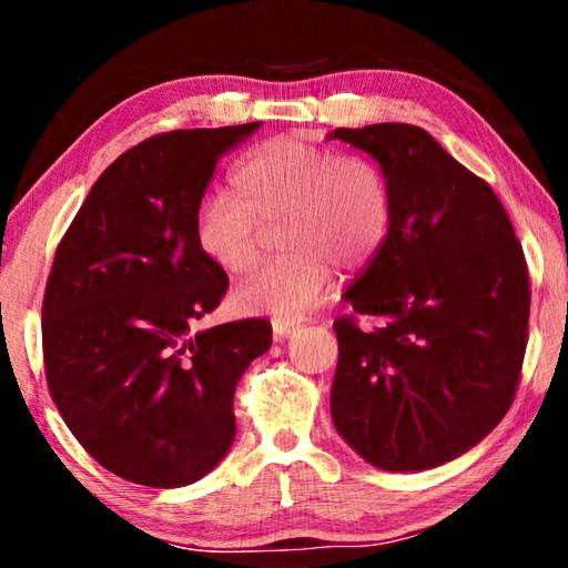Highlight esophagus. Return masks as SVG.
Instances as JSON below:
<instances>
[{"instance_id":"34e87169","label":"esophagus","mask_w":568,"mask_h":568,"mask_svg":"<svg viewBox=\"0 0 568 568\" xmlns=\"http://www.w3.org/2000/svg\"><path fill=\"white\" fill-rule=\"evenodd\" d=\"M297 325H301V321L297 318H275L273 321V335H275V341H285L287 335H291Z\"/></svg>"}]
</instances>
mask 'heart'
Instances as JSON below:
<instances>
[{"mask_svg":"<svg viewBox=\"0 0 568 568\" xmlns=\"http://www.w3.org/2000/svg\"><path fill=\"white\" fill-rule=\"evenodd\" d=\"M233 192L203 197L192 240L205 261L230 275L255 261V220L281 213L283 255L257 265L235 287L245 315L297 318L318 305L333 283V263H368L390 225V190L376 162L335 155L303 134H277L237 160Z\"/></svg>","mask_w":568,"mask_h":568,"instance_id":"heart-1","label":"heart"}]
</instances>
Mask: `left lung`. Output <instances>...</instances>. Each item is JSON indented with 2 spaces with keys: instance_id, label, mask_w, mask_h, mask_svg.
Segmentation results:
<instances>
[{
  "instance_id": "8db88e82",
  "label": "left lung",
  "mask_w": 568,
  "mask_h": 568,
  "mask_svg": "<svg viewBox=\"0 0 568 568\" xmlns=\"http://www.w3.org/2000/svg\"><path fill=\"white\" fill-rule=\"evenodd\" d=\"M390 190V225L343 301L378 328L333 323L331 418L371 466L428 470L480 444L511 406L528 333V273L494 190L416 124L335 128Z\"/></svg>"
}]
</instances>
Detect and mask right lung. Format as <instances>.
I'll return each instance as SVG.
<instances>
[{"label": "right lung", "mask_w": 568, "mask_h": 568, "mask_svg": "<svg viewBox=\"0 0 568 568\" xmlns=\"http://www.w3.org/2000/svg\"><path fill=\"white\" fill-rule=\"evenodd\" d=\"M257 128L178 130L128 150L57 247L42 305L47 383L84 450L132 484L207 476L235 440V383L273 343L261 318L192 333L227 291L192 220L217 160Z\"/></svg>", "instance_id": "right-lung-1"}]
</instances>
